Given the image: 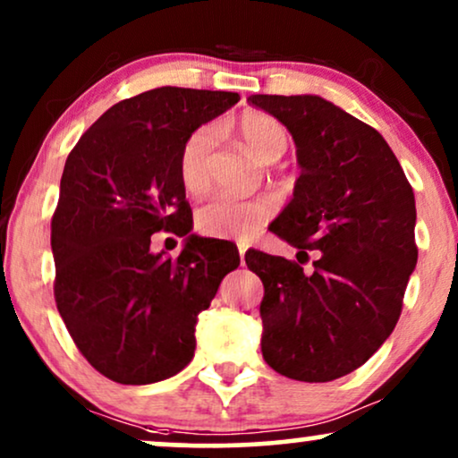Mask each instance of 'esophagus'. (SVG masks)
I'll return each mask as SVG.
<instances>
[{
    "mask_svg": "<svg viewBox=\"0 0 458 458\" xmlns=\"http://www.w3.org/2000/svg\"><path fill=\"white\" fill-rule=\"evenodd\" d=\"M237 250H240V259H242V265H243V257H246L248 243L246 242H237Z\"/></svg>",
    "mask_w": 458,
    "mask_h": 458,
    "instance_id": "1",
    "label": "esophagus"
}]
</instances>
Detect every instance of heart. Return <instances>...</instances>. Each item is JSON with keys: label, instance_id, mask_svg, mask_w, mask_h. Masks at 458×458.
I'll use <instances>...</instances> for the list:
<instances>
[{"label": "heart", "instance_id": "b5f03b06", "mask_svg": "<svg viewBox=\"0 0 458 458\" xmlns=\"http://www.w3.org/2000/svg\"><path fill=\"white\" fill-rule=\"evenodd\" d=\"M243 145L260 162H276L284 156L288 147V132L276 117L260 111H246L235 122ZM216 142V128L201 126L182 142L178 153V174H181L182 187L189 193H204L208 187V157ZM273 201L269 198L237 199L231 195H216L206 201L195 215V225L204 235L221 237H250L269 221Z\"/></svg>", "mask_w": 458, "mask_h": 458}]
</instances>
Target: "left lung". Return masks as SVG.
<instances>
[{"mask_svg": "<svg viewBox=\"0 0 458 458\" xmlns=\"http://www.w3.org/2000/svg\"><path fill=\"white\" fill-rule=\"evenodd\" d=\"M248 103L286 126L301 168L271 231L301 252L319 250L311 273L246 252L265 286L260 352L294 381H335L366 364L400 319L419 257L412 187L387 140L330 100L252 94Z\"/></svg>", "mask_w": 458, "mask_h": 458, "instance_id": "left-lung-1", "label": "left lung"}]
</instances>
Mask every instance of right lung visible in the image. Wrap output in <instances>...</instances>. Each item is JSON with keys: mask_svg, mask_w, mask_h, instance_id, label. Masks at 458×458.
Wrapping results in <instances>:
<instances>
[{"mask_svg": "<svg viewBox=\"0 0 458 458\" xmlns=\"http://www.w3.org/2000/svg\"><path fill=\"white\" fill-rule=\"evenodd\" d=\"M240 94L156 88L106 109L69 153L52 218L56 307L81 355L111 381L149 385L181 372L195 324L240 265L231 242L191 233L178 174L182 142ZM186 237L176 259L150 235Z\"/></svg>", "mask_w": 458, "mask_h": 458, "instance_id": "1", "label": "right lung"}]
</instances>
